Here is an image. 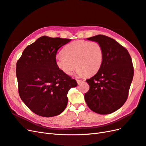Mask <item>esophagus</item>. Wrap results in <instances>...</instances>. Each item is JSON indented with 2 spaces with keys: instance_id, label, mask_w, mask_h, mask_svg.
<instances>
[{
  "instance_id": "obj_1",
  "label": "esophagus",
  "mask_w": 146,
  "mask_h": 146,
  "mask_svg": "<svg viewBox=\"0 0 146 146\" xmlns=\"http://www.w3.org/2000/svg\"><path fill=\"white\" fill-rule=\"evenodd\" d=\"M76 82H77V83H78V84H80L81 82H83V81L82 80H76Z\"/></svg>"
}]
</instances>
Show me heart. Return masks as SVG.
Listing matches in <instances>:
<instances>
[{"mask_svg":"<svg viewBox=\"0 0 146 146\" xmlns=\"http://www.w3.org/2000/svg\"><path fill=\"white\" fill-rule=\"evenodd\" d=\"M56 57V64L62 72L70 74L76 66L80 76H90L98 72L103 62V49L97 41H74L68 44Z\"/></svg>","mask_w":146,"mask_h":146,"instance_id":"1","label":"heart"}]
</instances>
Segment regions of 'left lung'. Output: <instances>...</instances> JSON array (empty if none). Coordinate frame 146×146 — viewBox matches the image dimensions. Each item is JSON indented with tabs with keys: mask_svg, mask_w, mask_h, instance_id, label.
Listing matches in <instances>:
<instances>
[{
	"mask_svg": "<svg viewBox=\"0 0 146 146\" xmlns=\"http://www.w3.org/2000/svg\"><path fill=\"white\" fill-rule=\"evenodd\" d=\"M88 40L97 41L103 49V62L96 74L87 80L89 90L84 95L87 106L94 112L108 114L125 103L134 69L130 54L113 38L98 35Z\"/></svg>",
	"mask_w": 146,
	"mask_h": 146,
	"instance_id": "1",
	"label": "left lung"
}]
</instances>
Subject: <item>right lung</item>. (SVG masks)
I'll return each instance as SVG.
<instances>
[{
    "label": "right lung",
    "mask_w": 146,
    "mask_h": 146,
    "mask_svg": "<svg viewBox=\"0 0 146 146\" xmlns=\"http://www.w3.org/2000/svg\"><path fill=\"white\" fill-rule=\"evenodd\" d=\"M71 39L41 36L27 46L16 64L19 96L35 114L45 117L60 114L67 105V94L75 80L56 64L57 50Z\"/></svg>",
    "instance_id": "right-lung-1"
}]
</instances>
